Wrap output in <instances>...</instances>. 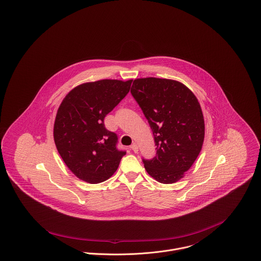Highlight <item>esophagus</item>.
Wrapping results in <instances>:
<instances>
[{
    "mask_svg": "<svg viewBox=\"0 0 261 261\" xmlns=\"http://www.w3.org/2000/svg\"><path fill=\"white\" fill-rule=\"evenodd\" d=\"M130 148H131L134 152H137V151H138V146H137L136 143H132L131 146H130Z\"/></svg>",
    "mask_w": 261,
    "mask_h": 261,
    "instance_id": "34e87169",
    "label": "esophagus"
}]
</instances>
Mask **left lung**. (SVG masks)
I'll list each match as a JSON object with an SVG mask.
<instances>
[{
    "label": "left lung",
    "instance_id": "obj_1",
    "mask_svg": "<svg viewBox=\"0 0 261 261\" xmlns=\"http://www.w3.org/2000/svg\"><path fill=\"white\" fill-rule=\"evenodd\" d=\"M131 93L152 130L156 155L143 160L149 176L163 184L181 180L199 155L204 119L198 99L183 83L163 78H138Z\"/></svg>",
    "mask_w": 261,
    "mask_h": 261
}]
</instances>
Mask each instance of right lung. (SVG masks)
Wrapping results in <instances>:
<instances>
[{"label": "right lung", "mask_w": 261, "mask_h": 261, "mask_svg": "<svg viewBox=\"0 0 261 261\" xmlns=\"http://www.w3.org/2000/svg\"><path fill=\"white\" fill-rule=\"evenodd\" d=\"M132 80L102 79L74 87L61 102L54 124L56 147L80 180L97 184L111 178L126 151L117 148V134L105 117L127 95Z\"/></svg>", "instance_id": "obj_1"}]
</instances>
